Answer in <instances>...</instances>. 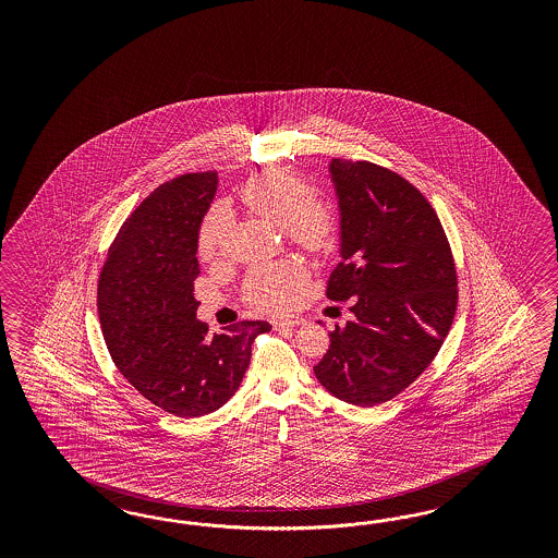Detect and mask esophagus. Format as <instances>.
<instances>
[{
    "mask_svg": "<svg viewBox=\"0 0 558 558\" xmlns=\"http://www.w3.org/2000/svg\"><path fill=\"white\" fill-rule=\"evenodd\" d=\"M304 319L301 317H290V319H278V322H274V327L276 329H290V327H296V325H301Z\"/></svg>",
    "mask_w": 558,
    "mask_h": 558,
    "instance_id": "esophagus-1",
    "label": "esophagus"
}]
</instances>
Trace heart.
<instances>
[{
  "label": "heart",
  "mask_w": 558,
  "mask_h": 558,
  "mask_svg": "<svg viewBox=\"0 0 558 558\" xmlns=\"http://www.w3.org/2000/svg\"><path fill=\"white\" fill-rule=\"evenodd\" d=\"M239 203L250 213L284 227L290 243L306 254L327 252L338 235L336 208L319 196H311L308 186L299 175L266 169L252 175L236 192ZM229 217L222 208L210 210L196 233V254L204 262H217L227 250ZM306 274L299 264L278 262L262 264L247 274L243 294L245 301L259 311H284Z\"/></svg>",
  "instance_id": "heart-1"
}]
</instances>
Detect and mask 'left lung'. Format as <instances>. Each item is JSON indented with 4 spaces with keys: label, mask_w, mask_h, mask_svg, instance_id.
Listing matches in <instances>:
<instances>
[{
    "label": "left lung",
    "mask_w": 558,
    "mask_h": 558,
    "mask_svg": "<svg viewBox=\"0 0 558 558\" xmlns=\"http://www.w3.org/2000/svg\"><path fill=\"white\" fill-rule=\"evenodd\" d=\"M341 210V262L329 301L354 319L329 333L313 368L333 397L387 403L422 374L457 313V266L436 210L403 175L371 161H331Z\"/></svg>",
    "instance_id": "left-lung-1"
}]
</instances>
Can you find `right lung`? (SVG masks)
<instances>
[{"mask_svg": "<svg viewBox=\"0 0 558 558\" xmlns=\"http://www.w3.org/2000/svg\"><path fill=\"white\" fill-rule=\"evenodd\" d=\"M215 171L155 187L122 222L98 280L101 333L117 368L153 405L201 417L225 405L270 323L239 322L208 333L196 320V233L215 198Z\"/></svg>", "mask_w": 558, "mask_h": 558, "instance_id": "add662e5", "label": "right lung"}]
</instances>
